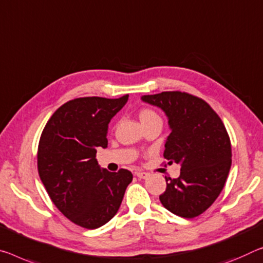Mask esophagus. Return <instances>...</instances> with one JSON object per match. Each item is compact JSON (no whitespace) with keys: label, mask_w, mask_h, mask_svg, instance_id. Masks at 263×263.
Listing matches in <instances>:
<instances>
[{"label":"esophagus","mask_w":263,"mask_h":263,"mask_svg":"<svg viewBox=\"0 0 263 263\" xmlns=\"http://www.w3.org/2000/svg\"><path fill=\"white\" fill-rule=\"evenodd\" d=\"M136 176L139 179H146L148 177V173L146 172H136Z\"/></svg>","instance_id":"obj_1"}]
</instances>
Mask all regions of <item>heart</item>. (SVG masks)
I'll use <instances>...</instances> for the list:
<instances>
[{
	"mask_svg": "<svg viewBox=\"0 0 263 263\" xmlns=\"http://www.w3.org/2000/svg\"><path fill=\"white\" fill-rule=\"evenodd\" d=\"M153 117H158V116H157L156 114H154L153 111L147 110V109L141 110L140 114H139V118H140V122H141V123L145 122V120H147V119L153 118Z\"/></svg>",
	"mask_w": 263,
	"mask_h": 263,
	"instance_id": "1",
	"label": "heart"
}]
</instances>
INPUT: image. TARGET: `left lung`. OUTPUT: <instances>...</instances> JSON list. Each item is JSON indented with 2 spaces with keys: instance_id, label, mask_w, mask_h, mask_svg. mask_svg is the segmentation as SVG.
<instances>
[{
  "instance_id": "left-lung-1",
  "label": "left lung",
  "mask_w": 263,
  "mask_h": 263,
  "mask_svg": "<svg viewBox=\"0 0 263 263\" xmlns=\"http://www.w3.org/2000/svg\"><path fill=\"white\" fill-rule=\"evenodd\" d=\"M167 117L171 133L164 157L180 165V176L166 179L159 199L171 213L192 219L203 213L222 191L232 165V147L220 117L194 96L167 91L141 96Z\"/></svg>"
}]
</instances>
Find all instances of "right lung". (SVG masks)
Returning <instances> with one entry per match:
<instances>
[{
	"label": "right lung",
	"mask_w": 263,
	"mask_h": 263,
	"mask_svg": "<svg viewBox=\"0 0 263 263\" xmlns=\"http://www.w3.org/2000/svg\"><path fill=\"white\" fill-rule=\"evenodd\" d=\"M127 99L128 95L76 98L56 110L42 132L41 180L55 206L81 227L95 229L109 222L132 181L130 171L112 173L96 159L97 148L107 147L109 123Z\"/></svg>",
	"instance_id": "add662e5"
}]
</instances>
